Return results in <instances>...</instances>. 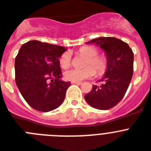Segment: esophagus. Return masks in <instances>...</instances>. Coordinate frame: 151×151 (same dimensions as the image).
<instances>
[{"instance_id": "obj_1", "label": "esophagus", "mask_w": 151, "mask_h": 151, "mask_svg": "<svg viewBox=\"0 0 151 151\" xmlns=\"http://www.w3.org/2000/svg\"><path fill=\"white\" fill-rule=\"evenodd\" d=\"M72 83H75V84H77V85H81V84H82V82L81 81H74V82H71Z\"/></svg>"}]
</instances>
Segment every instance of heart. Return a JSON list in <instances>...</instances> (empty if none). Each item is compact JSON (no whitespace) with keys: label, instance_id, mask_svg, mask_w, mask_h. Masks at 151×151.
<instances>
[{"label":"heart","instance_id":"heart-1","mask_svg":"<svg viewBox=\"0 0 151 151\" xmlns=\"http://www.w3.org/2000/svg\"><path fill=\"white\" fill-rule=\"evenodd\" d=\"M80 56L87 58L83 66L85 68L81 70L73 69L64 73V78L69 81H81L85 79L93 78L97 73V75H102L107 70V60L102 55H97V48L91 46L82 47L78 50ZM59 64L63 69H67L71 65V56L69 52H65L60 56ZM96 71L95 72V70Z\"/></svg>","mask_w":151,"mask_h":151}]
</instances>
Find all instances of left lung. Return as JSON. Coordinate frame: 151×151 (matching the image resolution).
Listing matches in <instances>:
<instances>
[{
  "mask_svg": "<svg viewBox=\"0 0 151 151\" xmlns=\"http://www.w3.org/2000/svg\"><path fill=\"white\" fill-rule=\"evenodd\" d=\"M87 44H95L104 50L107 68L101 85H93L84 98L91 107L108 110L123 99L133 77L134 53L129 45L116 37H98Z\"/></svg>",
  "mask_w": 151,
  "mask_h": 151,
  "instance_id": "left-lung-1",
  "label": "left lung"
}]
</instances>
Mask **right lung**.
I'll return each mask as SVG.
<instances>
[{"label": "right lung", "instance_id": "1", "mask_svg": "<svg viewBox=\"0 0 151 151\" xmlns=\"http://www.w3.org/2000/svg\"><path fill=\"white\" fill-rule=\"evenodd\" d=\"M66 48L30 40L21 46L15 58V81L27 103L48 112L64 102L70 82L62 81L59 58Z\"/></svg>", "mask_w": 151, "mask_h": 151}]
</instances>
